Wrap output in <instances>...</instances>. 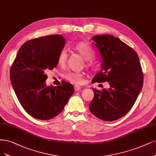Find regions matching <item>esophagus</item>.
<instances>
[{
	"mask_svg": "<svg viewBox=\"0 0 156 156\" xmlns=\"http://www.w3.org/2000/svg\"><path fill=\"white\" fill-rule=\"evenodd\" d=\"M74 89H75V90L76 91H79L80 89H81V87H80V86H78V85H75L74 86Z\"/></svg>",
	"mask_w": 156,
	"mask_h": 156,
	"instance_id": "34e87169",
	"label": "esophagus"
}]
</instances>
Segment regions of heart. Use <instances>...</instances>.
Wrapping results in <instances>:
<instances>
[{
	"label": "heart",
	"instance_id": "b5f03b06",
	"mask_svg": "<svg viewBox=\"0 0 156 156\" xmlns=\"http://www.w3.org/2000/svg\"><path fill=\"white\" fill-rule=\"evenodd\" d=\"M75 49L87 61V65L91 66L92 65V58L94 57V51L91 46L86 42H79L75 46ZM68 58L67 51L64 49L61 50L58 55L57 62L61 66H63L66 64ZM64 78L73 84H81L83 83L84 78L83 74L79 72H68L64 75Z\"/></svg>",
	"mask_w": 156,
	"mask_h": 156
}]
</instances>
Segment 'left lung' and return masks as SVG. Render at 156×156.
<instances>
[{
	"label": "left lung",
	"mask_w": 156,
	"mask_h": 156,
	"mask_svg": "<svg viewBox=\"0 0 156 156\" xmlns=\"http://www.w3.org/2000/svg\"><path fill=\"white\" fill-rule=\"evenodd\" d=\"M92 39L103 59L92 82H108L110 88L94 89L89 108L100 119L115 121L125 115L136 101L143 84L142 68L135 50L117 37L101 35Z\"/></svg>",
	"instance_id": "obj_1"
}]
</instances>
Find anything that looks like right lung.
Segmentation results:
<instances>
[{"label": "right lung", "instance_id": "add662e5", "mask_svg": "<svg viewBox=\"0 0 156 156\" xmlns=\"http://www.w3.org/2000/svg\"><path fill=\"white\" fill-rule=\"evenodd\" d=\"M61 35L26 41L18 51L10 69V80L21 106L37 119L48 120L63 110L74 92L72 84L62 81L47 87L46 72L57 65L58 55L65 45Z\"/></svg>", "mask_w": 156, "mask_h": 156}]
</instances>
